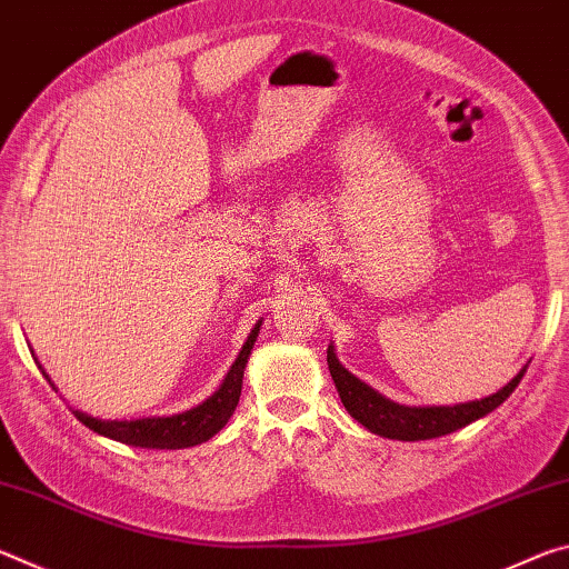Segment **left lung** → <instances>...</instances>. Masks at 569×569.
I'll use <instances>...</instances> for the list:
<instances>
[{
	"label": "left lung",
	"mask_w": 569,
	"mask_h": 569,
	"mask_svg": "<svg viewBox=\"0 0 569 569\" xmlns=\"http://www.w3.org/2000/svg\"><path fill=\"white\" fill-rule=\"evenodd\" d=\"M326 361H329L331 379L336 383V391H339L346 411H349L356 421L363 423L371 435L399 441L437 439L467 427L471 421L487 417L489 411H495L499 403L507 401L509 393H512L517 389V383L522 381L529 366L525 363L512 381L505 383L497 393H489L485 399L449 403V407H407V403L391 401L377 389H371L366 381L356 379L339 361L333 346H329V351H326Z\"/></svg>",
	"instance_id": "obj_1"
}]
</instances>
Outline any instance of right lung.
<instances>
[{
    "label": "right lung",
    "mask_w": 569,
    "mask_h": 569,
    "mask_svg": "<svg viewBox=\"0 0 569 569\" xmlns=\"http://www.w3.org/2000/svg\"><path fill=\"white\" fill-rule=\"evenodd\" d=\"M261 323L263 321H258L253 329H250L243 349H240V353L236 356V361L230 363V369L226 373V379L220 381V387L210 393L206 401L196 403L192 409L170 413V417H142V419H98L84 411H74V417L80 419L88 429L98 431V435L122 441V445H130V447L188 449V447L203 445V441H208L210 437H216L218 431L226 427L228 419L233 417L240 399V389H243V371H246L248 356L253 351L258 333H261ZM40 371L44 373V379L52 383L50 373L42 369V363H40Z\"/></svg>",
    "instance_id": "1"
}]
</instances>
